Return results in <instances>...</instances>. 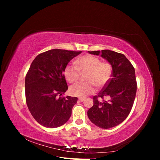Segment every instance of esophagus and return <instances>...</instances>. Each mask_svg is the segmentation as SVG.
<instances>
[{"label": "esophagus", "mask_w": 160, "mask_h": 160, "mask_svg": "<svg viewBox=\"0 0 160 160\" xmlns=\"http://www.w3.org/2000/svg\"><path fill=\"white\" fill-rule=\"evenodd\" d=\"M84 99H85V98H79V101H84Z\"/></svg>", "instance_id": "1"}]
</instances>
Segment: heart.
<instances>
[{
  "mask_svg": "<svg viewBox=\"0 0 160 160\" xmlns=\"http://www.w3.org/2000/svg\"><path fill=\"white\" fill-rule=\"evenodd\" d=\"M75 64H69L65 67L64 75L69 83H75L79 78L80 72L87 73L85 83H77L72 85L70 93L77 97H85L94 93L95 88H101L109 80L112 68L107 62H101L99 58L93 55H86L77 59Z\"/></svg>",
  "mask_w": 160,
  "mask_h": 160,
  "instance_id": "heart-1",
  "label": "heart"
}]
</instances>
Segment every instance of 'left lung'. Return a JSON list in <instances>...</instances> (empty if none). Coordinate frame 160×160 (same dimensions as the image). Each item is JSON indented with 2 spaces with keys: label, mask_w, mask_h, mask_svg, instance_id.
Segmentation results:
<instances>
[{
  "label": "left lung",
  "mask_w": 160,
  "mask_h": 160,
  "mask_svg": "<svg viewBox=\"0 0 160 160\" xmlns=\"http://www.w3.org/2000/svg\"><path fill=\"white\" fill-rule=\"evenodd\" d=\"M88 52L100 55L112 67L111 79L98 95L93 97V105L88 111V118L100 128L115 127L127 118L133 107L137 91L135 69L122 53L110 50Z\"/></svg>",
  "instance_id": "1"
}]
</instances>
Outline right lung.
Listing matches in <instances>:
<instances>
[{"label": "right lung", "mask_w": 160, "mask_h": 160, "mask_svg": "<svg viewBox=\"0 0 160 160\" xmlns=\"http://www.w3.org/2000/svg\"><path fill=\"white\" fill-rule=\"evenodd\" d=\"M81 51L52 49L38 55L25 77L28 110L42 126L60 127L69 120L77 98H58L68 89L64 71L69 62Z\"/></svg>", "instance_id": "add662e5"}]
</instances>
